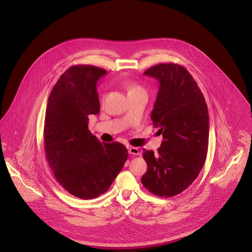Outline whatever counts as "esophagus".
<instances>
[{"label": "esophagus", "mask_w": 252, "mask_h": 252, "mask_svg": "<svg viewBox=\"0 0 252 252\" xmlns=\"http://www.w3.org/2000/svg\"><path fill=\"white\" fill-rule=\"evenodd\" d=\"M129 153L130 154H132V155H135V156H137V155H140V149L138 148V147H134V146H131V147H129Z\"/></svg>", "instance_id": "obj_1"}]
</instances>
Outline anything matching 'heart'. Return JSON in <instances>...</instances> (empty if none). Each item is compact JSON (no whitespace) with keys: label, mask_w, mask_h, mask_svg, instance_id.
Masks as SVG:
<instances>
[{"label":"heart","mask_w":252,"mask_h":252,"mask_svg":"<svg viewBox=\"0 0 252 252\" xmlns=\"http://www.w3.org/2000/svg\"><path fill=\"white\" fill-rule=\"evenodd\" d=\"M128 89H129V92H133V91H137V90H143L140 86L135 85V84H131V85H129Z\"/></svg>","instance_id":"b5f03b06"}]
</instances>
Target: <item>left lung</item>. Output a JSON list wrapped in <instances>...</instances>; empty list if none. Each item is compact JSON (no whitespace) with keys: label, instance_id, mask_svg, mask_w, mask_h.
<instances>
[{"label":"left lung","instance_id":"left-lung-1","mask_svg":"<svg viewBox=\"0 0 252 252\" xmlns=\"http://www.w3.org/2000/svg\"><path fill=\"white\" fill-rule=\"evenodd\" d=\"M144 74L159 81L150 118L164 140L157 154L144 148L147 171L142 183L152 194L170 198L192 184L205 164L209 111L201 89L184 67L162 63Z\"/></svg>","mask_w":252,"mask_h":252}]
</instances>
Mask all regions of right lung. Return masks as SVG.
<instances>
[{
	"label": "right lung",
	"instance_id": "right-lung-1",
	"mask_svg": "<svg viewBox=\"0 0 252 252\" xmlns=\"http://www.w3.org/2000/svg\"><path fill=\"white\" fill-rule=\"evenodd\" d=\"M106 73L91 65L69 68L54 85L45 110L46 160L57 181L80 199L107 192L128 158L123 144H102L88 130V116L100 111L97 81Z\"/></svg>",
	"mask_w": 252,
	"mask_h": 252
}]
</instances>
